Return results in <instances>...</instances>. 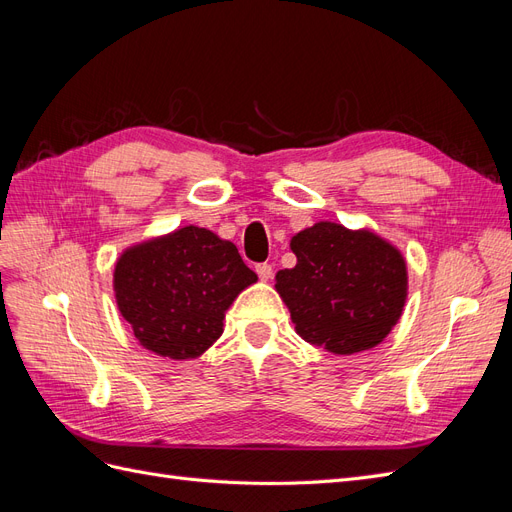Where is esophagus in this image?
<instances>
[{
    "mask_svg": "<svg viewBox=\"0 0 512 512\" xmlns=\"http://www.w3.org/2000/svg\"><path fill=\"white\" fill-rule=\"evenodd\" d=\"M256 273L262 282H269L273 277V267L269 265V262H262V265H256Z\"/></svg>",
    "mask_w": 512,
    "mask_h": 512,
    "instance_id": "1",
    "label": "esophagus"
}]
</instances>
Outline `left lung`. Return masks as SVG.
Masks as SVG:
<instances>
[{
	"label": "left lung",
	"instance_id": "obj_1",
	"mask_svg": "<svg viewBox=\"0 0 512 512\" xmlns=\"http://www.w3.org/2000/svg\"><path fill=\"white\" fill-rule=\"evenodd\" d=\"M294 269L277 271L275 290L294 331L331 354L376 348L408 299L406 258L374 230L318 222L290 239Z\"/></svg>",
	"mask_w": 512,
	"mask_h": 512
}]
</instances>
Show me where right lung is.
Returning <instances> with one entry per match:
<instances>
[{
    "instance_id": "add662e5",
    "label": "right lung",
    "mask_w": 512,
    "mask_h": 512,
    "mask_svg": "<svg viewBox=\"0 0 512 512\" xmlns=\"http://www.w3.org/2000/svg\"><path fill=\"white\" fill-rule=\"evenodd\" d=\"M256 280L235 243L183 226L123 250L113 288L138 344L185 361L218 342L226 309Z\"/></svg>"
}]
</instances>
